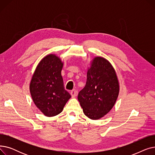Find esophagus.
<instances>
[{
  "label": "esophagus",
  "mask_w": 155,
  "mask_h": 155,
  "mask_svg": "<svg viewBox=\"0 0 155 155\" xmlns=\"http://www.w3.org/2000/svg\"><path fill=\"white\" fill-rule=\"evenodd\" d=\"M71 97H75L77 95V94H78V92H77V91H76V90H73V91H71Z\"/></svg>",
  "instance_id": "1"
}]
</instances>
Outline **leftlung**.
Listing matches in <instances>:
<instances>
[{"instance_id": "left-lung-1", "label": "left lung", "mask_w": 155, "mask_h": 155, "mask_svg": "<svg viewBox=\"0 0 155 155\" xmlns=\"http://www.w3.org/2000/svg\"><path fill=\"white\" fill-rule=\"evenodd\" d=\"M85 87L78 100L84 114L92 120L103 117L114 105L119 93L115 69L105 58L97 56L88 68Z\"/></svg>"}]
</instances>
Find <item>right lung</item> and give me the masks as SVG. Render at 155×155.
<instances>
[{
  "label": "right lung",
  "mask_w": 155,
  "mask_h": 155,
  "mask_svg": "<svg viewBox=\"0 0 155 155\" xmlns=\"http://www.w3.org/2000/svg\"><path fill=\"white\" fill-rule=\"evenodd\" d=\"M63 62L54 54L39 61L32 76L29 91L36 106L47 117L59 114L70 99L61 74Z\"/></svg>",
  "instance_id": "1"
}]
</instances>
